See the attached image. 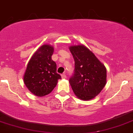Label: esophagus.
Here are the masks:
<instances>
[{"instance_id":"1","label":"esophagus","mask_w":133,"mask_h":133,"mask_svg":"<svg viewBox=\"0 0 133 133\" xmlns=\"http://www.w3.org/2000/svg\"><path fill=\"white\" fill-rule=\"evenodd\" d=\"M62 78H66V75H65V73H63V74H62Z\"/></svg>"}]
</instances>
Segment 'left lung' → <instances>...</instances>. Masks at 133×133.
<instances>
[{"instance_id": "left-lung-1", "label": "left lung", "mask_w": 133, "mask_h": 133, "mask_svg": "<svg viewBox=\"0 0 133 133\" xmlns=\"http://www.w3.org/2000/svg\"><path fill=\"white\" fill-rule=\"evenodd\" d=\"M75 60L74 75L69 79L76 96L89 101L99 95L107 83V69L84 45L69 47Z\"/></svg>"}]
</instances>
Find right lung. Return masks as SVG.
<instances>
[{"mask_svg": "<svg viewBox=\"0 0 133 133\" xmlns=\"http://www.w3.org/2000/svg\"><path fill=\"white\" fill-rule=\"evenodd\" d=\"M53 46H41L30 59L24 73V83L30 91L38 97L49 94L61 76L56 73V64L52 60Z\"/></svg>", "mask_w": 133, "mask_h": 133, "instance_id": "1", "label": "right lung"}]
</instances>
